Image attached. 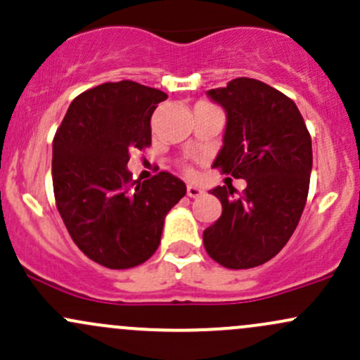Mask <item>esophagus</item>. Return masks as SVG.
<instances>
[{"mask_svg": "<svg viewBox=\"0 0 360 360\" xmlns=\"http://www.w3.org/2000/svg\"><path fill=\"white\" fill-rule=\"evenodd\" d=\"M204 194V191L200 187H195V185H188L187 187V195L188 197H199V195H202Z\"/></svg>", "mask_w": 360, "mask_h": 360, "instance_id": "obj_1", "label": "esophagus"}]
</instances>
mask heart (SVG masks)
<instances>
[{
  "mask_svg": "<svg viewBox=\"0 0 360 360\" xmlns=\"http://www.w3.org/2000/svg\"><path fill=\"white\" fill-rule=\"evenodd\" d=\"M188 173H191V172H188Z\"/></svg>",
  "mask_w": 360,
  "mask_h": 360,
  "instance_id": "1",
  "label": "heart"
}]
</instances>
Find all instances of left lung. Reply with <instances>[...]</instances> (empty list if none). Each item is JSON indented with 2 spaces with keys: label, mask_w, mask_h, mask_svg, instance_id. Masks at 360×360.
Returning a JSON list of instances; mask_svg holds the SVG:
<instances>
[{
  "label": "left lung",
  "mask_w": 360,
  "mask_h": 360,
  "mask_svg": "<svg viewBox=\"0 0 360 360\" xmlns=\"http://www.w3.org/2000/svg\"><path fill=\"white\" fill-rule=\"evenodd\" d=\"M225 110L223 146L212 166L243 179L240 197L214 187L223 206L202 233L207 254L230 269H249L276 256L302 216L312 169V144L292 99L256 79H235L206 92Z\"/></svg>",
  "instance_id": "obj_1"
}]
</instances>
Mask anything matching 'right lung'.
<instances>
[{"label":"right lung","mask_w":360,"mask_h":360,"mask_svg":"<svg viewBox=\"0 0 360 360\" xmlns=\"http://www.w3.org/2000/svg\"><path fill=\"white\" fill-rule=\"evenodd\" d=\"M168 96L132 80L108 82L73 99L53 141V188L68 233L110 269L156 252L165 218L187 187L168 172L134 181L129 150L150 144V117Z\"/></svg>","instance_id":"obj_1"}]
</instances>
